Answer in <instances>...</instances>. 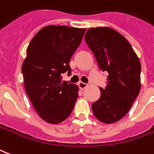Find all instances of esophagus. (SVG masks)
Returning <instances> with one entry per match:
<instances>
[{
    "label": "esophagus",
    "mask_w": 154,
    "mask_h": 154,
    "mask_svg": "<svg viewBox=\"0 0 154 154\" xmlns=\"http://www.w3.org/2000/svg\"><path fill=\"white\" fill-rule=\"evenodd\" d=\"M87 87V83H84V82H79V87H80L82 90H83V89H85L86 87Z\"/></svg>",
    "instance_id": "1"
}]
</instances>
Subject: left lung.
Instances as JSON below:
<instances>
[{"label": "left lung", "mask_w": 154, "mask_h": 154, "mask_svg": "<svg viewBox=\"0 0 154 154\" xmlns=\"http://www.w3.org/2000/svg\"><path fill=\"white\" fill-rule=\"evenodd\" d=\"M98 66L109 76L92 111L105 124L119 121L129 112L141 88V64L131 45L121 34L110 27L91 28L85 35Z\"/></svg>", "instance_id": "left-lung-1"}]
</instances>
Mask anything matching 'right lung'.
<instances>
[{"label": "right lung", "instance_id": "add662e5", "mask_svg": "<svg viewBox=\"0 0 154 154\" xmlns=\"http://www.w3.org/2000/svg\"><path fill=\"white\" fill-rule=\"evenodd\" d=\"M86 29L48 25L35 35L26 49L22 73L26 93L41 119L58 124L70 116L78 97L76 84L62 82L71 73L69 62Z\"/></svg>", "mask_w": 154, "mask_h": 154}]
</instances>
